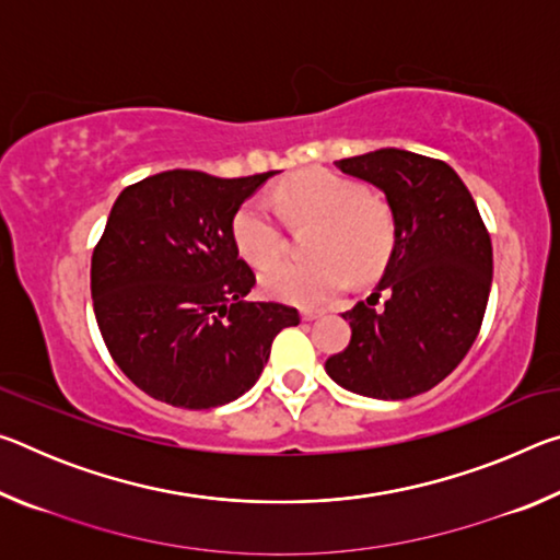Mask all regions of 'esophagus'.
<instances>
[{"mask_svg":"<svg viewBox=\"0 0 560 560\" xmlns=\"http://www.w3.org/2000/svg\"><path fill=\"white\" fill-rule=\"evenodd\" d=\"M320 314H318V311H301V318L303 320H316Z\"/></svg>","mask_w":560,"mask_h":560,"instance_id":"obj_1","label":"esophagus"}]
</instances>
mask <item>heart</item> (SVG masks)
I'll return each mask as SVG.
<instances>
[{
  "label": "heart",
  "mask_w": 560,
  "mask_h": 560,
  "mask_svg": "<svg viewBox=\"0 0 560 560\" xmlns=\"http://www.w3.org/2000/svg\"><path fill=\"white\" fill-rule=\"evenodd\" d=\"M277 211L291 230L314 226L306 252L311 261H279L261 273L269 296L320 306L346 289L348 279L368 281L390 261L397 244L393 207L358 179L306 170L273 189L269 202L246 200L232 220L236 252L252 267H267L287 252V232L272 214Z\"/></svg>",
  "instance_id": "b5f03b06"
}]
</instances>
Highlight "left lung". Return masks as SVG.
Returning <instances> with one entry per match:
<instances>
[{"label": "left lung", "mask_w": 560, "mask_h": 560, "mask_svg": "<svg viewBox=\"0 0 560 560\" xmlns=\"http://www.w3.org/2000/svg\"><path fill=\"white\" fill-rule=\"evenodd\" d=\"M336 167L383 189L397 244L371 299L343 314L353 334L326 373L377 400L428 393L462 363L485 320L494 269L485 220L442 160L383 148Z\"/></svg>", "instance_id": "8db88e82"}]
</instances>
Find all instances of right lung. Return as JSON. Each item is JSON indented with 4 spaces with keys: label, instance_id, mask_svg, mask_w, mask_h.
<instances>
[{
    "label": "right lung",
    "instance_id": "obj_1",
    "mask_svg": "<svg viewBox=\"0 0 560 560\" xmlns=\"http://www.w3.org/2000/svg\"><path fill=\"white\" fill-rule=\"evenodd\" d=\"M273 175L167 170L128 185L91 259L93 311L116 365L140 390L185 410L232 402L259 381L299 311L244 301L257 277L232 220Z\"/></svg>",
    "mask_w": 560,
    "mask_h": 560
}]
</instances>
